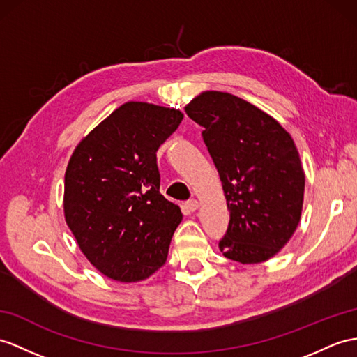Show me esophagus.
<instances>
[{
	"label": "esophagus",
	"mask_w": 357,
	"mask_h": 357,
	"mask_svg": "<svg viewBox=\"0 0 357 357\" xmlns=\"http://www.w3.org/2000/svg\"><path fill=\"white\" fill-rule=\"evenodd\" d=\"M186 207L189 208V211H190V212H195V211H197V208L199 207V204H198V202H197V199H189V202L186 203Z\"/></svg>",
	"instance_id": "1"
}]
</instances>
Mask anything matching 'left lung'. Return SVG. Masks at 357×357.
<instances>
[{"instance_id": "8db88e82", "label": "left lung", "mask_w": 357, "mask_h": 357, "mask_svg": "<svg viewBox=\"0 0 357 357\" xmlns=\"http://www.w3.org/2000/svg\"><path fill=\"white\" fill-rule=\"evenodd\" d=\"M204 127L203 141L220 172L230 221L221 253L260 264L288 244L301 218L304 171L291 135L253 104L207 91L185 107Z\"/></svg>"}]
</instances>
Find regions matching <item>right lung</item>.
Returning a JSON list of instances; mask_svg holds the SVG:
<instances>
[{"label":"right lung","instance_id":"add662e5","mask_svg":"<svg viewBox=\"0 0 357 357\" xmlns=\"http://www.w3.org/2000/svg\"><path fill=\"white\" fill-rule=\"evenodd\" d=\"M177 109L128 101L82 139L65 172L63 211L89 262L112 280H144L167 262L180 207L160 194L159 146Z\"/></svg>","mask_w":357,"mask_h":357}]
</instances>
